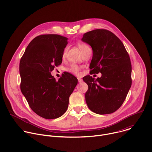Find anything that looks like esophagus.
Returning <instances> with one entry per match:
<instances>
[{"label":"esophagus","mask_w":152,"mask_h":152,"mask_svg":"<svg viewBox=\"0 0 152 152\" xmlns=\"http://www.w3.org/2000/svg\"><path fill=\"white\" fill-rule=\"evenodd\" d=\"M77 79H78L79 83H81V82H82V81H83V80H82V79H80V78H77Z\"/></svg>","instance_id":"esophagus-1"}]
</instances>
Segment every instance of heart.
Wrapping results in <instances>:
<instances>
[{
  "label": "heart",
  "mask_w": 152,
  "mask_h": 152,
  "mask_svg": "<svg viewBox=\"0 0 152 152\" xmlns=\"http://www.w3.org/2000/svg\"><path fill=\"white\" fill-rule=\"evenodd\" d=\"M89 48L88 46H87L85 44H83V43H80V44L79 45V48L80 49V50L81 51V52H82L85 49H86V48ZM67 48H65L64 50V52H63V53H62V56L63 57H65V56L66 55V53H67ZM80 70H81V67L77 66V65L76 64H73L72 65V66L69 67L67 69V71L73 73V74H75L76 75H80Z\"/></svg>",
  "instance_id": "b5f03b06"
}]
</instances>
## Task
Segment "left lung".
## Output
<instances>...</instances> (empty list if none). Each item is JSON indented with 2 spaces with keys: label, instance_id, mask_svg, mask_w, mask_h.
Returning <instances> with one entry per match:
<instances>
[{
  "label": "left lung",
  "instance_id": "left-lung-1",
  "mask_svg": "<svg viewBox=\"0 0 152 152\" xmlns=\"http://www.w3.org/2000/svg\"><path fill=\"white\" fill-rule=\"evenodd\" d=\"M82 40L93 49L90 69L102 73L96 79L83 77L88 89L85 100L89 109L98 114L116 111L123 103L132 85V65L121 40L111 31L99 29L84 34Z\"/></svg>",
  "mask_w": 152,
  "mask_h": 152
}]
</instances>
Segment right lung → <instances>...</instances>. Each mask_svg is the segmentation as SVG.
<instances>
[{
    "label": "right lung",
    "mask_w": 152,
    "mask_h": 152,
    "mask_svg": "<svg viewBox=\"0 0 152 152\" xmlns=\"http://www.w3.org/2000/svg\"><path fill=\"white\" fill-rule=\"evenodd\" d=\"M68 38L57 34L34 38L20 61V89L31 110L46 119H55L66 112L70 96L77 79L66 72L57 81L51 75L62 63Z\"/></svg>",
    "instance_id": "1"
}]
</instances>
